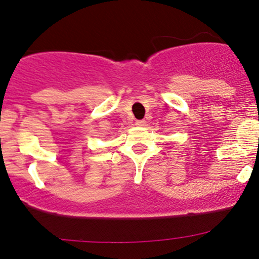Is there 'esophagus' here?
<instances>
[{"instance_id":"1","label":"esophagus","mask_w":259,"mask_h":259,"mask_svg":"<svg viewBox=\"0 0 259 259\" xmlns=\"http://www.w3.org/2000/svg\"><path fill=\"white\" fill-rule=\"evenodd\" d=\"M135 124H136V125H138V126H144L145 124H146V121H145L144 119H141V120H136V121H135Z\"/></svg>"}]
</instances>
